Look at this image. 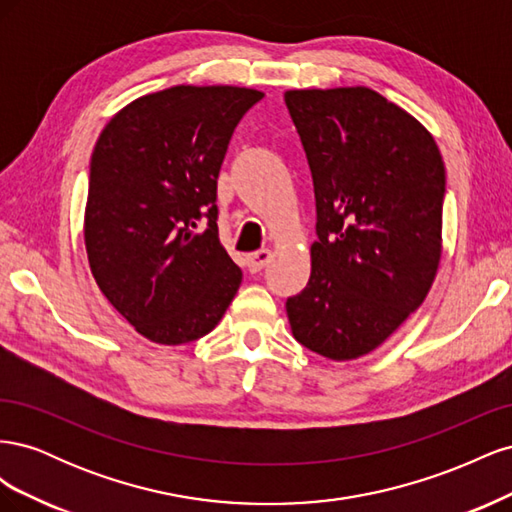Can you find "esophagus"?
<instances>
[{
	"instance_id": "34e87169",
	"label": "esophagus",
	"mask_w": 512,
	"mask_h": 512,
	"mask_svg": "<svg viewBox=\"0 0 512 512\" xmlns=\"http://www.w3.org/2000/svg\"><path fill=\"white\" fill-rule=\"evenodd\" d=\"M271 260V252L269 250H258L247 256V267H250L252 273H258L260 269H265Z\"/></svg>"
}]
</instances>
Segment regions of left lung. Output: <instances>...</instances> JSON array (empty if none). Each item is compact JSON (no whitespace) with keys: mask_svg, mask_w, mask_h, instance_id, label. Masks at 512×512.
I'll list each match as a JSON object with an SVG mask.
<instances>
[{"mask_svg":"<svg viewBox=\"0 0 512 512\" xmlns=\"http://www.w3.org/2000/svg\"><path fill=\"white\" fill-rule=\"evenodd\" d=\"M312 170L307 286L286 301L297 342L333 361L376 350L436 277L446 173L433 136L367 87L284 94Z\"/></svg>","mask_w":512,"mask_h":512,"instance_id":"left-lung-1","label":"left lung"}]
</instances>
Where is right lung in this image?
Returning a JSON list of instances; mask_svg holds the SVG:
<instances>
[{
  "label": "right lung",
  "instance_id": "add662e5",
  "mask_svg": "<svg viewBox=\"0 0 512 512\" xmlns=\"http://www.w3.org/2000/svg\"><path fill=\"white\" fill-rule=\"evenodd\" d=\"M265 98L177 85L106 123L89 162L85 247L96 284L156 344L215 329L241 286L218 235V175L237 123Z\"/></svg>",
  "mask_w": 512,
  "mask_h": 512
}]
</instances>
